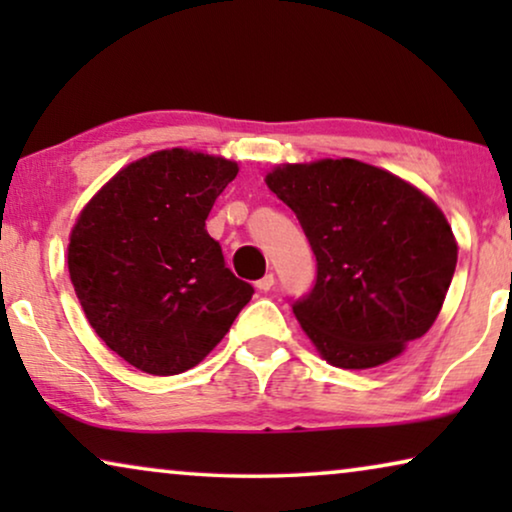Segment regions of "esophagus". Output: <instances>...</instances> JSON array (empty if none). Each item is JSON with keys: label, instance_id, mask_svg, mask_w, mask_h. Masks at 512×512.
Wrapping results in <instances>:
<instances>
[{"label": "esophagus", "instance_id": "34e87169", "mask_svg": "<svg viewBox=\"0 0 512 512\" xmlns=\"http://www.w3.org/2000/svg\"><path fill=\"white\" fill-rule=\"evenodd\" d=\"M272 286H275V275H265V277H261V279H258V282H256V289L263 291V293L270 291Z\"/></svg>", "mask_w": 512, "mask_h": 512}]
</instances>
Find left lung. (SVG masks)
I'll list each match as a JSON object with an SVG mask.
<instances>
[{"label": "left lung", "instance_id": "1", "mask_svg": "<svg viewBox=\"0 0 512 512\" xmlns=\"http://www.w3.org/2000/svg\"><path fill=\"white\" fill-rule=\"evenodd\" d=\"M265 184L298 216L317 258L291 307L328 363H387L436 321L457 268L445 216L415 186L359 160L284 165Z\"/></svg>", "mask_w": 512, "mask_h": 512}]
</instances>
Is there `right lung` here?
<instances>
[{
	"instance_id": "right-lung-1",
	"label": "right lung",
	"mask_w": 512,
	"mask_h": 512,
	"mask_svg": "<svg viewBox=\"0 0 512 512\" xmlns=\"http://www.w3.org/2000/svg\"><path fill=\"white\" fill-rule=\"evenodd\" d=\"M237 165L184 149L116 174L69 237V277L95 333L130 366L179 375L219 345L254 286L205 221Z\"/></svg>"
}]
</instances>
